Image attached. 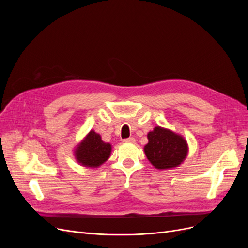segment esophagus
<instances>
[{"instance_id": "obj_1", "label": "esophagus", "mask_w": 248, "mask_h": 248, "mask_svg": "<svg viewBox=\"0 0 248 248\" xmlns=\"http://www.w3.org/2000/svg\"><path fill=\"white\" fill-rule=\"evenodd\" d=\"M124 142H132V144H134V142L136 141V139L135 138H128V139H125L124 140Z\"/></svg>"}]
</instances>
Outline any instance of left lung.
<instances>
[{"label": "left lung", "instance_id": "left-lung-1", "mask_svg": "<svg viewBox=\"0 0 248 248\" xmlns=\"http://www.w3.org/2000/svg\"><path fill=\"white\" fill-rule=\"evenodd\" d=\"M148 144L144 147L150 163L158 170L179 167L188 155L186 139L169 128L155 126L148 133Z\"/></svg>", "mask_w": 248, "mask_h": 248}]
</instances>
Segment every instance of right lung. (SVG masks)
<instances>
[{"label":"right lung","instance_id":"add662e5","mask_svg":"<svg viewBox=\"0 0 248 248\" xmlns=\"http://www.w3.org/2000/svg\"><path fill=\"white\" fill-rule=\"evenodd\" d=\"M73 154L76 162L80 166L98 168L109 159L111 145L103 141L100 135L91 129L75 147Z\"/></svg>","mask_w":248,"mask_h":248}]
</instances>
